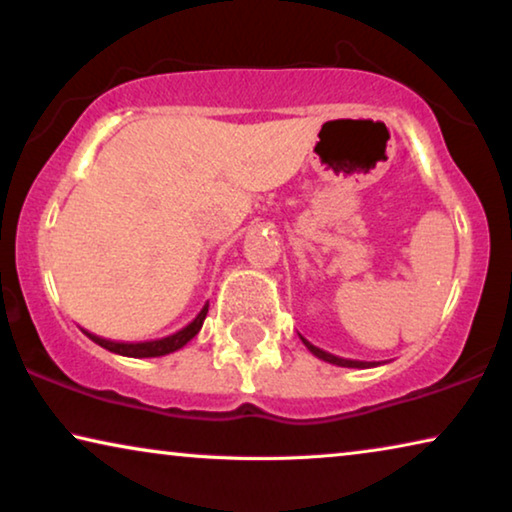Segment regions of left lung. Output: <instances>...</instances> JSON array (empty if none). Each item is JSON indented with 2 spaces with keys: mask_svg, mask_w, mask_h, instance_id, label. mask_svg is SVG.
Returning <instances> with one entry per match:
<instances>
[{
  "mask_svg": "<svg viewBox=\"0 0 512 512\" xmlns=\"http://www.w3.org/2000/svg\"><path fill=\"white\" fill-rule=\"evenodd\" d=\"M300 340H303V345L310 349V352L317 356V359H321V361H326V363H333V366H342V368H373V366H377L375 361H354V359H340V356H335V354H328V352H324V349H319V347H314L310 340H305L303 335H300Z\"/></svg>",
  "mask_w": 512,
  "mask_h": 512,
  "instance_id": "8db88e82",
  "label": "left lung"
}]
</instances>
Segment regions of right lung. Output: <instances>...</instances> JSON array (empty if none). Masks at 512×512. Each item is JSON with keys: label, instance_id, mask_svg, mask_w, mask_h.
<instances>
[{"label": "right lung", "instance_id": "add662e5", "mask_svg": "<svg viewBox=\"0 0 512 512\" xmlns=\"http://www.w3.org/2000/svg\"><path fill=\"white\" fill-rule=\"evenodd\" d=\"M207 310H209V303L202 307L198 317H195L191 324L181 328V331L167 335V338H160V340H146V342H114V340H107V338H100V335L95 333H88L90 340L97 342V345L109 349V352L114 354H121V356H132V359H151V356H165V354H172L177 352L186 345V342H191L195 335L200 333L202 328V321L207 317Z\"/></svg>", "mask_w": 512, "mask_h": 512}]
</instances>
